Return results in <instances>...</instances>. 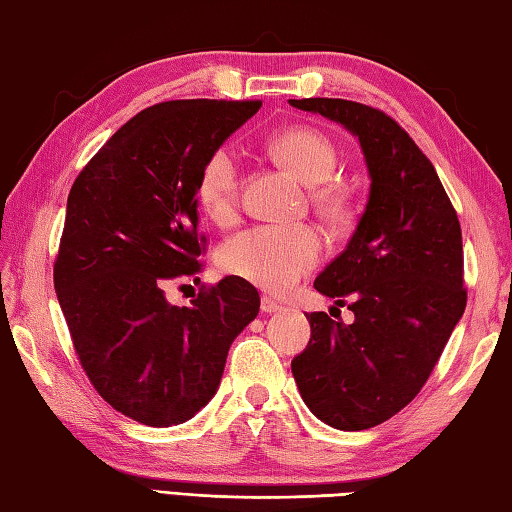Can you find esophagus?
Returning a JSON list of instances; mask_svg holds the SVG:
<instances>
[{"instance_id":"1","label":"esophagus","mask_w":512,"mask_h":512,"mask_svg":"<svg viewBox=\"0 0 512 512\" xmlns=\"http://www.w3.org/2000/svg\"><path fill=\"white\" fill-rule=\"evenodd\" d=\"M259 308H262V313H277V310H282V306L273 302L270 297H262V304H259Z\"/></svg>"}]
</instances>
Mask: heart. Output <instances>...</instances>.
<instances>
[{
    "label": "heart",
    "mask_w": 512,
    "mask_h": 512,
    "mask_svg": "<svg viewBox=\"0 0 512 512\" xmlns=\"http://www.w3.org/2000/svg\"><path fill=\"white\" fill-rule=\"evenodd\" d=\"M277 162L313 186L310 199L326 217H339L344 199L339 188L328 184L335 175L339 155L322 130L295 126L268 139ZM242 168L233 146L210 150L197 177V199L215 222H230L239 206ZM322 237L310 226H255L230 237L219 248V268L268 293H286L322 259Z\"/></svg>",
    "instance_id": "heart-1"
}]
</instances>
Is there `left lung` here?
<instances>
[{
  "mask_svg": "<svg viewBox=\"0 0 512 512\" xmlns=\"http://www.w3.org/2000/svg\"><path fill=\"white\" fill-rule=\"evenodd\" d=\"M359 139L370 175L362 217L315 288L353 324L306 315L310 342L290 368L317 419L366 430L413 402L466 308L462 228L435 166L393 117L348 99H288Z\"/></svg>",
  "mask_w": 512,
  "mask_h": 512,
  "instance_id": "1",
  "label": "left lung"
}]
</instances>
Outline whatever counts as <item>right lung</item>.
Segmentation results:
<instances>
[{"label": "right lung", "instance_id": "right-lung-1", "mask_svg": "<svg viewBox=\"0 0 512 512\" xmlns=\"http://www.w3.org/2000/svg\"><path fill=\"white\" fill-rule=\"evenodd\" d=\"M262 102L175 99L126 122L70 188L53 277L90 384L153 428L195 417L222 382L228 348L259 313L239 277L173 306L166 288L199 282L197 177Z\"/></svg>", "mask_w": 512, "mask_h": 512}]
</instances>
